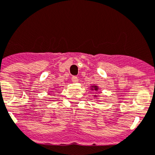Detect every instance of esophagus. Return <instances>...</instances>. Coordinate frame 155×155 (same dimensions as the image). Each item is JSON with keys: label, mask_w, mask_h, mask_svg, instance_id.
<instances>
[{"label": "esophagus", "mask_w": 155, "mask_h": 155, "mask_svg": "<svg viewBox=\"0 0 155 155\" xmlns=\"http://www.w3.org/2000/svg\"><path fill=\"white\" fill-rule=\"evenodd\" d=\"M71 80H72V82H73V83H78V77H76V76H73L71 78Z\"/></svg>", "instance_id": "esophagus-1"}]
</instances>
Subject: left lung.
Instances as JSON below:
<instances>
[{"instance_id":"left-lung-1","label":"left lung","mask_w":155,"mask_h":155,"mask_svg":"<svg viewBox=\"0 0 155 155\" xmlns=\"http://www.w3.org/2000/svg\"><path fill=\"white\" fill-rule=\"evenodd\" d=\"M90 88H91V91H97L99 90V87L98 86H97V85L96 84H94V85H91V87H90ZM94 98H98V97H97V95H94Z\"/></svg>"}]
</instances>
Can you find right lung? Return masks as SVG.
I'll return each mask as SVG.
<instances>
[{"instance_id": "add662e5", "label": "right lung", "mask_w": 155, "mask_h": 155, "mask_svg": "<svg viewBox=\"0 0 155 155\" xmlns=\"http://www.w3.org/2000/svg\"><path fill=\"white\" fill-rule=\"evenodd\" d=\"M55 88H56V87H53L52 90H54V89H55Z\"/></svg>"}]
</instances>
